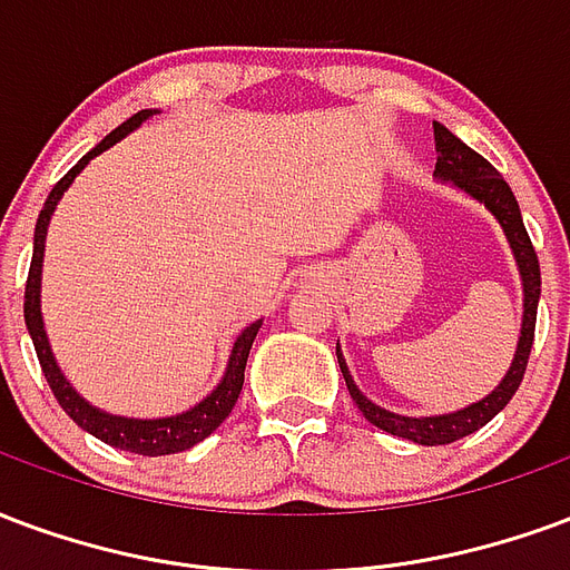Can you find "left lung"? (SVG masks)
<instances>
[{
  "label": "left lung",
  "mask_w": 570,
  "mask_h": 570,
  "mask_svg": "<svg viewBox=\"0 0 570 570\" xmlns=\"http://www.w3.org/2000/svg\"><path fill=\"white\" fill-rule=\"evenodd\" d=\"M434 145H438V166H434V176L440 181H450L455 188H461L468 197L480 199L485 209L492 212L504 230L507 243L513 248L517 257L519 279H522V331H519L517 355L510 371L504 373V380L498 382V389L492 394H485L483 401L455 410V413H443V416H401L392 410H382L380 404H373L371 397H364L361 389L352 380V373L346 367V358L336 346V361H340V371L346 380V389L352 394V401L358 406L364 419L376 425L380 431H389L394 438L413 440L422 446H443V443H455V440L468 438L473 431H480L485 422L492 419L510 404V397L517 394L519 382L525 376L529 367L531 343H534V322H538V301H541V264L534 255V245L529 239V230L522 224V212L513 197V190L507 185L495 166L489 164L485 157L468 148L461 142L459 136H452L443 124H434Z\"/></svg>",
  "instance_id": "1"
}]
</instances>
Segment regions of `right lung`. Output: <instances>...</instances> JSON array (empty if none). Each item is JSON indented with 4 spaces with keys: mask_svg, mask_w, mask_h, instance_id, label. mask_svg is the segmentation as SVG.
Returning a JSON list of instances; mask_svg holds the SVG:
<instances>
[{
    "mask_svg": "<svg viewBox=\"0 0 570 570\" xmlns=\"http://www.w3.org/2000/svg\"><path fill=\"white\" fill-rule=\"evenodd\" d=\"M154 111H136L132 118H127L120 124L118 130H111L102 142L87 151L78 164L66 173L53 190L45 199V206L39 212V222H36V236H32V264H29L27 276V294H23V318H27V331L32 336V346H36V355H39L41 373L51 385L57 404L63 406L66 416L72 419L75 425L85 428L87 434H94L102 443L109 446H118L124 452H136V455H173V452H185L190 446H197L199 440H206L222 425L224 419L230 416L236 397L243 392L245 380V361H248V352H252V343H255L257 327L261 322H252L245 327L243 334L236 336L234 348H230V358H227V371H224L222 382L212 389V394H206L199 404H194L185 413L166 419H127V416H111V413H102L94 404H87L81 394L75 392L69 380H66L60 367H57V358H53L51 343H48V334H45V322H41V261H45V236H48V224H51V215L57 209V203L63 197L69 185L75 181V176L85 169L97 154H102L106 148L124 139L127 132H132L142 120L151 118Z\"/></svg>",
    "mask_w": 570,
    "mask_h": 570,
    "instance_id": "1",
    "label": "right lung"
}]
</instances>
